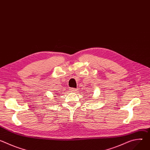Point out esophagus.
Wrapping results in <instances>:
<instances>
[{
  "label": "esophagus",
  "mask_w": 150,
  "mask_h": 150,
  "mask_svg": "<svg viewBox=\"0 0 150 150\" xmlns=\"http://www.w3.org/2000/svg\"><path fill=\"white\" fill-rule=\"evenodd\" d=\"M71 91L73 93H76L78 91V90L76 88H71Z\"/></svg>",
  "instance_id": "34e87169"
}]
</instances>
